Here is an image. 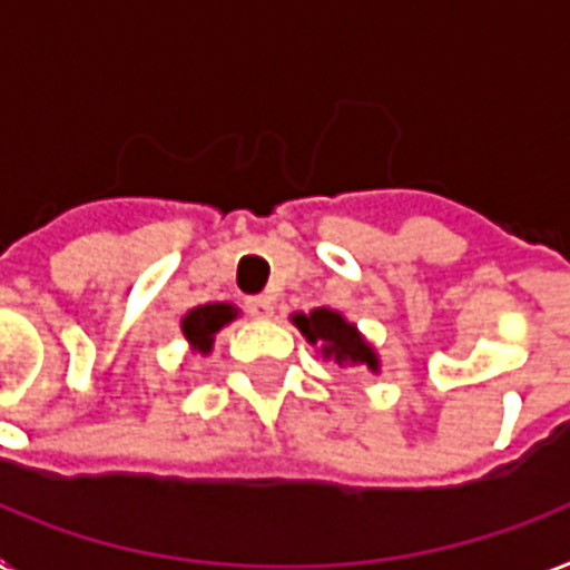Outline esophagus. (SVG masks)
Returning a JSON list of instances; mask_svg holds the SVG:
<instances>
[{"instance_id":"esophagus-1","label":"esophagus","mask_w":570,"mask_h":570,"mask_svg":"<svg viewBox=\"0 0 570 570\" xmlns=\"http://www.w3.org/2000/svg\"><path fill=\"white\" fill-rule=\"evenodd\" d=\"M248 313L257 320H268L275 313V302L268 295H254V298H248Z\"/></svg>"}]
</instances>
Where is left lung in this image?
I'll return each instance as SVG.
<instances>
[{
    "mask_svg": "<svg viewBox=\"0 0 570 570\" xmlns=\"http://www.w3.org/2000/svg\"><path fill=\"white\" fill-rule=\"evenodd\" d=\"M293 325L302 331L311 346H320V355L340 370H366L381 373V357L370 340L357 331L355 322H348L340 311L316 307L311 313H293Z\"/></svg>",
    "mask_w": 570,
    "mask_h": 570,
    "instance_id": "obj_1",
    "label": "left lung"
}]
</instances>
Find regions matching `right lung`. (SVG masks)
Returning <instances> with one entry per match:
<instances>
[{"mask_svg":"<svg viewBox=\"0 0 570 570\" xmlns=\"http://www.w3.org/2000/svg\"><path fill=\"white\" fill-rule=\"evenodd\" d=\"M239 316V307L230 302H213V304H197L180 320V331L186 343H189L191 355L206 357L215 346V334L230 325Z\"/></svg>","mask_w":570,"mask_h":570,"instance_id":"right-lung-1","label":"right lung"}]
</instances>
